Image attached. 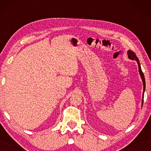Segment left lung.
<instances>
[{
    "label": "left lung",
    "instance_id": "left-lung-1",
    "mask_svg": "<svg viewBox=\"0 0 151 151\" xmlns=\"http://www.w3.org/2000/svg\"><path fill=\"white\" fill-rule=\"evenodd\" d=\"M128 55H129V58L131 59L132 60H136V61L138 62V70H139V72L140 74H141V77L142 79V81H143V93H144V91H145V77H144V74H143V72L141 70V65H140L139 62V60H138V58L136 57V55L133 52V51H131V50H129L128 51Z\"/></svg>",
    "mask_w": 151,
    "mask_h": 151
}]
</instances>
